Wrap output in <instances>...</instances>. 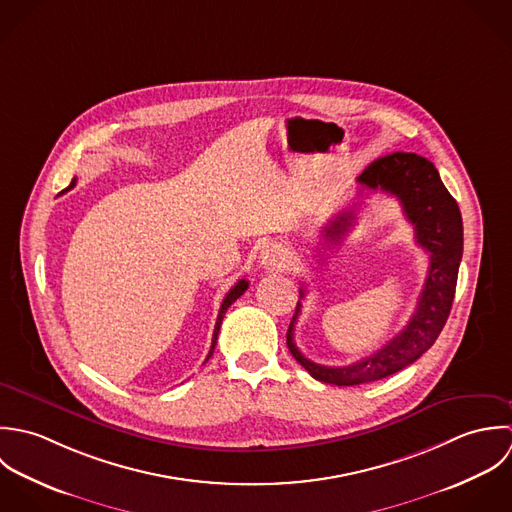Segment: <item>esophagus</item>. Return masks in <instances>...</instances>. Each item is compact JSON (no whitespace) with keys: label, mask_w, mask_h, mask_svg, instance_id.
Masks as SVG:
<instances>
[{"label":"esophagus","mask_w":512,"mask_h":512,"mask_svg":"<svg viewBox=\"0 0 512 512\" xmlns=\"http://www.w3.org/2000/svg\"><path fill=\"white\" fill-rule=\"evenodd\" d=\"M285 261V253L281 249V245H267L263 251H261V265L267 267V269H275V267H281Z\"/></svg>","instance_id":"esophagus-1"}]
</instances>
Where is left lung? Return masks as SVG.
I'll return each mask as SVG.
<instances>
[{"label": "left lung", "mask_w": 512, "mask_h": 512, "mask_svg": "<svg viewBox=\"0 0 512 512\" xmlns=\"http://www.w3.org/2000/svg\"><path fill=\"white\" fill-rule=\"evenodd\" d=\"M358 184L360 198L364 196V190H382L400 200L404 215L413 225L415 243L429 253V269L406 328L378 352L350 366L332 368L316 364L297 348L295 322L301 314L299 301L287 332V346L314 380L334 386H358L388 378L427 352L451 312L459 263L463 257V221L459 205L443 186L437 168L427 158L413 152L388 154L372 162L358 176ZM356 205L360 204L340 211L326 227H322V245L332 249V245L340 243L354 225ZM301 297H305V289H301Z\"/></svg>", "instance_id": "1"}]
</instances>
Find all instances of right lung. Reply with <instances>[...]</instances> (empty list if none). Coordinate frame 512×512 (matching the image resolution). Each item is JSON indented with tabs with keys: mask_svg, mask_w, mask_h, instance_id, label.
Here are the masks:
<instances>
[{
	"mask_svg": "<svg viewBox=\"0 0 512 512\" xmlns=\"http://www.w3.org/2000/svg\"><path fill=\"white\" fill-rule=\"evenodd\" d=\"M77 184V180H73L71 182V186L65 190V192H69L73 186ZM247 287H249V283L245 281V279H241L235 287H231V291L225 295V299H223V303H221V308H219V314H217V320H215V328H213V338H211V348H209V354H207V358H205V362L211 358V354H213V350H215V344H217V334H219V328H221V320H223V316H225V312H227V308L231 307L245 291H247Z\"/></svg>",
	"mask_w": 512,
	"mask_h": 512,
	"instance_id": "obj_1",
	"label": "right lung"
}]
</instances>
